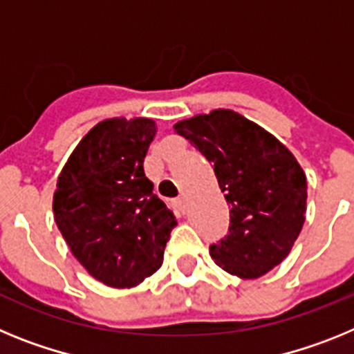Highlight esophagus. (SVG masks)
<instances>
[{
	"mask_svg": "<svg viewBox=\"0 0 354 354\" xmlns=\"http://www.w3.org/2000/svg\"><path fill=\"white\" fill-rule=\"evenodd\" d=\"M173 205H174V208H178V210H180V212H185V208H187V199L183 198V196H181V198L174 199Z\"/></svg>",
	"mask_w": 354,
	"mask_h": 354,
	"instance_id": "obj_1",
	"label": "esophagus"
}]
</instances>
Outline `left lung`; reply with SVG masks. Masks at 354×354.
Instances as JSON below:
<instances>
[{
  "mask_svg": "<svg viewBox=\"0 0 354 354\" xmlns=\"http://www.w3.org/2000/svg\"><path fill=\"white\" fill-rule=\"evenodd\" d=\"M174 130L212 162L232 207L228 235L210 245L215 263L254 279L283 262L306 212V176L296 156L233 110L194 115Z\"/></svg>",
  "mask_w": 354,
  "mask_h": 354,
  "instance_id": "8db88e82",
  "label": "left lung"
}]
</instances>
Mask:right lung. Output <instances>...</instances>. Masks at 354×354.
<instances>
[{"mask_svg":"<svg viewBox=\"0 0 354 354\" xmlns=\"http://www.w3.org/2000/svg\"><path fill=\"white\" fill-rule=\"evenodd\" d=\"M155 121L97 122L64 165L53 194L55 223L88 274L130 288L162 262L176 217L144 174Z\"/></svg>","mask_w":354,"mask_h":354,"instance_id":"right-lung-1","label":"right lung"}]
</instances>
